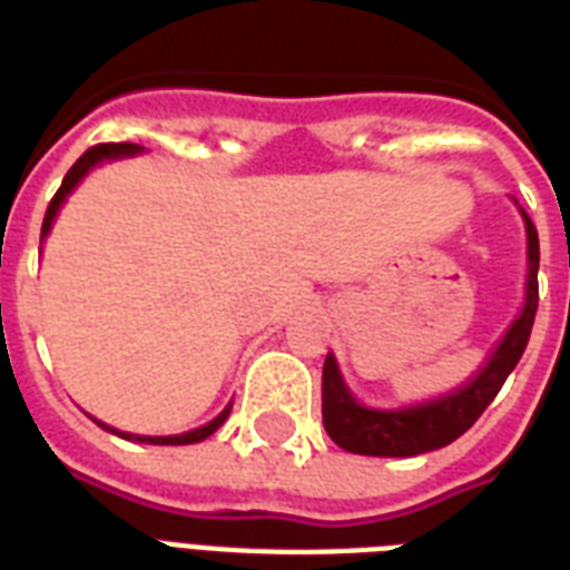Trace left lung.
<instances>
[{
  "label": "left lung",
  "mask_w": 570,
  "mask_h": 570,
  "mask_svg": "<svg viewBox=\"0 0 570 570\" xmlns=\"http://www.w3.org/2000/svg\"><path fill=\"white\" fill-rule=\"evenodd\" d=\"M518 209H521L523 227H527L523 307L473 379L450 390V393H443V396L425 399L416 405L373 407L364 405L348 390L343 373H340L337 357L328 352L325 370H322V423L340 450L375 455V459L423 455V452L441 450L455 438H461L470 425L476 423L479 414L494 402L503 381L512 375L523 348L530 343L532 322H535V311H539V233H535L530 215L523 213V206H518Z\"/></svg>",
  "instance_id": "obj_1"
}]
</instances>
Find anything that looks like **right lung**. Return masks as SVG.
Segmentation results:
<instances>
[{"label": "right lung", "instance_id": "right-lung-1", "mask_svg": "<svg viewBox=\"0 0 570 570\" xmlns=\"http://www.w3.org/2000/svg\"><path fill=\"white\" fill-rule=\"evenodd\" d=\"M141 150H145L141 145H97V147H91V150H85V154L76 159L73 168L67 171L65 180H61V189H58L56 197L49 200L47 215H43V227H40V250H43V242H47L49 230H52V224H56L58 213H61V206L67 204V197L79 189V183H82L85 177L94 171V168H100L102 163H115V159H129V156H138ZM230 407H233V402H227L222 414L213 416L209 423L197 425V429H191V432H183V434H132V432H120V429H115V425L100 423V420H94V416H91V420L100 425V429H106V432L124 438V441L154 443V446H186V443L206 441L209 434L218 432V429L224 425V420L230 416Z\"/></svg>", "mask_w": 570, "mask_h": 570}]
</instances>
